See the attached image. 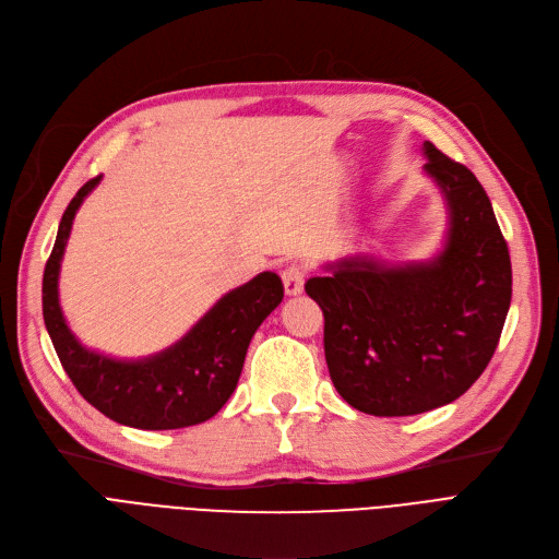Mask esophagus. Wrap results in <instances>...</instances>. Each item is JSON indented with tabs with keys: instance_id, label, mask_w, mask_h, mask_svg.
I'll use <instances>...</instances> for the list:
<instances>
[{
	"instance_id": "34e87169",
	"label": "esophagus",
	"mask_w": 559,
	"mask_h": 559,
	"mask_svg": "<svg viewBox=\"0 0 559 559\" xmlns=\"http://www.w3.org/2000/svg\"><path fill=\"white\" fill-rule=\"evenodd\" d=\"M281 278H283V287H285V295L287 297H297L304 293V283H306V270L301 264L293 262L287 264L285 270L281 272Z\"/></svg>"
}]
</instances>
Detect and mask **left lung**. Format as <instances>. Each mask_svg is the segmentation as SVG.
Listing matches in <instances>:
<instances>
[{
	"label": "left lung",
	"instance_id": "left-lung-1",
	"mask_svg": "<svg viewBox=\"0 0 559 559\" xmlns=\"http://www.w3.org/2000/svg\"><path fill=\"white\" fill-rule=\"evenodd\" d=\"M423 153L448 205L443 251L406 264L343 258L306 283L324 312L335 391L379 418L464 395L489 366L512 301V262L487 191L433 143Z\"/></svg>",
	"mask_w": 559,
	"mask_h": 559
}]
</instances>
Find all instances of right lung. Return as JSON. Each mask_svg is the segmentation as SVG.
<instances>
[{
	"label": "right lung",
	"instance_id": "add662e5",
	"mask_svg": "<svg viewBox=\"0 0 559 559\" xmlns=\"http://www.w3.org/2000/svg\"><path fill=\"white\" fill-rule=\"evenodd\" d=\"M100 180H88L68 203L45 264L43 318L57 356L80 395L114 423L155 431L205 423L233 395L253 333L283 301V283L274 272H262L235 287L182 340L155 356L118 360L86 349L61 312L59 270L72 219Z\"/></svg>",
	"mask_w": 559,
	"mask_h": 559
}]
</instances>
